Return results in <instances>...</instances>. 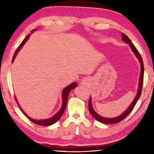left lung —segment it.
Listing matches in <instances>:
<instances>
[{
    "instance_id": "left-lung-1",
    "label": "left lung",
    "mask_w": 154,
    "mask_h": 154,
    "mask_svg": "<svg viewBox=\"0 0 154 154\" xmlns=\"http://www.w3.org/2000/svg\"><path fill=\"white\" fill-rule=\"evenodd\" d=\"M122 41H123L124 42L128 44L130 48H131L132 51H133L134 55L136 56V57L138 58V60H139V61L140 62V77H139V88H138L136 96H135V98L133 100V101L132 102V103L130 104V105L128 106V108L123 113L119 115V116L116 117V118H103V117L100 116V115H98L94 110L92 105V98H91V97H90V100H89V103H88V109H89L91 115H92V116L96 119V120L101 122V123H103V124H115V123H118V122L123 120L124 118H126V117L128 116V114L132 111V109H133L138 100H139L140 98V94H141L143 82V75H144V66H143V62L142 60V58L140 56L139 52L138 51L136 48H135V47L133 45V44H132V43L131 42V41L130 40V38L128 37V36L125 35L124 33H122Z\"/></svg>"
}]
</instances>
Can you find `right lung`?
<instances>
[{"mask_svg": "<svg viewBox=\"0 0 154 154\" xmlns=\"http://www.w3.org/2000/svg\"><path fill=\"white\" fill-rule=\"evenodd\" d=\"M36 29H34L32 30V31H31V33L33 32L34 31H35ZM30 34L29 35H28V36L26 37L24 41H22V43L20 44V46L18 47L17 49H16V51H15L14 55V57H13V59H12V62L14 61L15 60V56H17V54L18 52H19V51L20 50V49L22 48L23 45H24L25 43L26 42V41H28V38H29L30 37ZM77 86V83L76 82H74V83H72L71 84H70L69 85H68V86H66V88H64L63 90H62V106L60 109V111L58 112V113H56L55 115H54V116H52L51 118H49L48 119H32L30 118L29 116H27V114L25 113V112L22 110V109L21 108V106L19 105V103H17V98L15 96V100H16L17 103L18 104V105H19V106L21 109V110L22 111L23 113H24V114L27 117V118L30 119V120L33 122V123H35L37 125H39V126H50V125H52L54 124H55L56 122H58L60 119V118L62 116V114H63L64 111L65 110V109H66V104H67V101H68V97H69V94L70 93V92H71V90L74 89L75 88H76Z\"/></svg>", "mask_w": 154, "mask_h": 154, "instance_id": "1", "label": "right lung"}]
</instances>
